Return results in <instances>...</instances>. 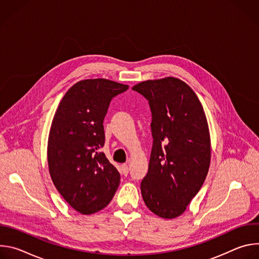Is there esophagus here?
<instances>
[{
  "instance_id": "1",
  "label": "esophagus",
  "mask_w": 259,
  "mask_h": 259,
  "mask_svg": "<svg viewBox=\"0 0 259 259\" xmlns=\"http://www.w3.org/2000/svg\"><path fill=\"white\" fill-rule=\"evenodd\" d=\"M121 173H122L124 176H127V175H128V173H129V167H128L126 164H124V165L121 166Z\"/></svg>"
}]
</instances>
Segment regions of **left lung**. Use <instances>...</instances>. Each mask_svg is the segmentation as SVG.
Masks as SVG:
<instances>
[{
  "label": "left lung",
  "mask_w": 259,
  "mask_h": 259,
  "mask_svg": "<svg viewBox=\"0 0 259 259\" xmlns=\"http://www.w3.org/2000/svg\"><path fill=\"white\" fill-rule=\"evenodd\" d=\"M132 90L149 101L153 147L149 171L141 181L143 201L162 218L187 209L207 176L210 135L196 93L176 78L145 81Z\"/></svg>",
  "instance_id": "obj_1"
}]
</instances>
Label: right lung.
<instances>
[{
	"mask_svg": "<svg viewBox=\"0 0 259 259\" xmlns=\"http://www.w3.org/2000/svg\"><path fill=\"white\" fill-rule=\"evenodd\" d=\"M127 90V85L105 79L80 81L65 93L53 118L50 176L68 205L82 214L103 209L119 187L120 173L100 149L109 102Z\"/></svg>",
	"mask_w": 259,
	"mask_h": 259,
	"instance_id": "obj_1",
	"label": "right lung"
}]
</instances>
